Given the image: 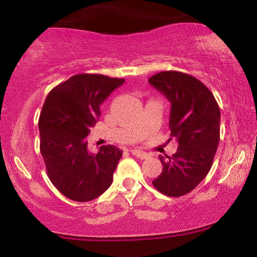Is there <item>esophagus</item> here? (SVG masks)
<instances>
[{"label": "esophagus", "instance_id": "esophagus-1", "mask_svg": "<svg viewBox=\"0 0 257 257\" xmlns=\"http://www.w3.org/2000/svg\"><path fill=\"white\" fill-rule=\"evenodd\" d=\"M131 152H132L133 156H135V157L141 158V159H146V158L150 157L149 153H146V152H144V151H140V150H132Z\"/></svg>", "mask_w": 257, "mask_h": 257}]
</instances>
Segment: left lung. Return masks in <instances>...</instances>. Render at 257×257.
I'll list each match as a JSON object with an SVG mask.
<instances>
[{"label":"left lung","instance_id":"1","mask_svg":"<svg viewBox=\"0 0 257 257\" xmlns=\"http://www.w3.org/2000/svg\"><path fill=\"white\" fill-rule=\"evenodd\" d=\"M149 83L169 100L170 141H178L173 156H159L163 166L152 185L161 193H190L209 173L220 141V108L213 93L199 79L179 71H162Z\"/></svg>","mask_w":257,"mask_h":257}]
</instances>
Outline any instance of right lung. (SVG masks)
I'll list each match as a JSON object with an SVG mask.
<instances>
[{
  "instance_id": "obj_1",
  "label": "right lung",
  "mask_w": 257,
  "mask_h": 257,
  "mask_svg": "<svg viewBox=\"0 0 257 257\" xmlns=\"http://www.w3.org/2000/svg\"><path fill=\"white\" fill-rule=\"evenodd\" d=\"M123 78L78 73L49 91L40 119V150L52 184L76 202L95 199L110 187L122 151L113 145L88 150L85 138L99 120L100 105Z\"/></svg>"
}]
</instances>
